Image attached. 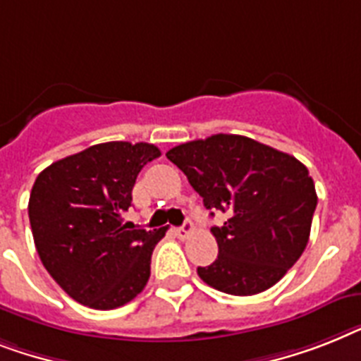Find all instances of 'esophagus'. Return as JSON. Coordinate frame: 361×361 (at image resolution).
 Returning a JSON list of instances; mask_svg holds the SVG:
<instances>
[{"mask_svg": "<svg viewBox=\"0 0 361 361\" xmlns=\"http://www.w3.org/2000/svg\"><path fill=\"white\" fill-rule=\"evenodd\" d=\"M190 234H193V225H192V223H190V221L184 223L183 227L175 228V236L180 238V240H184V238H188V236H190Z\"/></svg>", "mask_w": 361, "mask_h": 361, "instance_id": "1", "label": "esophagus"}]
</instances>
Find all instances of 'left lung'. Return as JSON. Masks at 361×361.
<instances>
[{
	"label": "left lung",
	"instance_id": "1",
	"mask_svg": "<svg viewBox=\"0 0 361 361\" xmlns=\"http://www.w3.org/2000/svg\"><path fill=\"white\" fill-rule=\"evenodd\" d=\"M166 157L208 210L228 214L223 227L212 228L219 255L197 267L202 282L245 297L281 281L306 249L317 207L305 164L240 134L186 142Z\"/></svg>",
	"mask_w": 361,
	"mask_h": 361
}]
</instances>
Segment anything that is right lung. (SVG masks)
Segmentation results:
<instances>
[{
  "instance_id": "obj_1",
  "label": "right lung",
  "mask_w": 361,
  "mask_h": 361,
  "mask_svg": "<svg viewBox=\"0 0 361 361\" xmlns=\"http://www.w3.org/2000/svg\"><path fill=\"white\" fill-rule=\"evenodd\" d=\"M153 144L106 142L47 166L32 184L29 221L38 256L71 299L120 308L144 290L166 228L123 223L140 169L159 159Z\"/></svg>"
}]
</instances>
